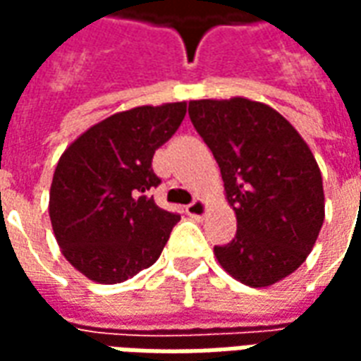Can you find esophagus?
I'll list each match as a JSON object with an SVG mask.
<instances>
[{
	"label": "esophagus",
	"mask_w": 361,
	"mask_h": 361,
	"mask_svg": "<svg viewBox=\"0 0 361 361\" xmlns=\"http://www.w3.org/2000/svg\"><path fill=\"white\" fill-rule=\"evenodd\" d=\"M207 211H209V204H207L204 199H195L193 203L185 207V212H188L191 219H203Z\"/></svg>",
	"instance_id": "1"
}]
</instances>
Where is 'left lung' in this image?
<instances>
[{
    "label": "left lung",
    "mask_w": 361,
    "mask_h": 361,
    "mask_svg": "<svg viewBox=\"0 0 361 361\" xmlns=\"http://www.w3.org/2000/svg\"><path fill=\"white\" fill-rule=\"evenodd\" d=\"M189 118L219 162L238 220L234 240L214 245L220 267L245 286L276 284L307 259L325 220L317 160L269 104L191 100Z\"/></svg>",
    "instance_id": "left-lung-1"
}]
</instances>
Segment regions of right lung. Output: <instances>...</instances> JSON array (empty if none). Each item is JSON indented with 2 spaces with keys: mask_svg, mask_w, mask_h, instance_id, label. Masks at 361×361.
Masks as SVG:
<instances>
[{
  "mask_svg": "<svg viewBox=\"0 0 361 361\" xmlns=\"http://www.w3.org/2000/svg\"><path fill=\"white\" fill-rule=\"evenodd\" d=\"M188 102L137 106L98 121L59 157L50 188L51 228L63 257L98 284L150 267L178 214L149 197L152 157L185 118Z\"/></svg>",
  "mask_w": 361,
  "mask_h": 361,
  "instance_id": "add662e5",
  "label": "right lung"
}]
</instances>
